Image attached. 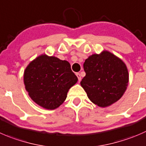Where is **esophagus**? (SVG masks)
I'll return each mask as SVG.
<instances>
[{"label": "esophagus", "mask_w": 146, "mask_h": 146, "mask_svg": "<svg viewBox=\"0 0 146 146\" xmlns=\"http://www.w3.org/2000/svg\"><path fill=\"white\" fill-rule=\"evenodd\" d=\"M76 76H77L78 77V81L80 82V80H81V76H80V74L79 73H76Z\"/></svg>", "instance_id": "obj_1"}]
</instances>
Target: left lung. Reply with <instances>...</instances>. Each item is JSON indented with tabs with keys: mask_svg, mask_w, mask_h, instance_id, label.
<instances>
[{
	"mask_svg": "<svg viewBox=\"0 0 146 146\" xmlns=\"http://www.w3.org/2000/svg\"><path fill=\"white\" fill-rule=\"evenodd\" d=\"M86 76L80 85L88 98L105 108L118 101L128 83V71L121 59L107 50L89 56L83 64Z\"/></svg>",
	"mask_w": 146,
	"mask_h": 146,
	"instance_id": "obj_1",
	"label": "left lung"
}]
</instances>
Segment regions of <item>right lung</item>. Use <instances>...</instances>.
<instances>
[{
  "instance_id": "obj_1",
  "label": "right lung",
  "mask_w": 146,
  "mask_h": 146,
  "mask_svg": "<svg viewBox=\"0 0 146 146\" xmlns=\"http://www.w3.org/2000/svg\"><path fill=\"white\" fill-rule=\"evenodd\" d=\"M24 84L31 98L41 107L54 110L66 100L78 78L66 60L43 54L28 64L24 71Z\"/></svg>"
}]
</instances>
